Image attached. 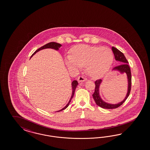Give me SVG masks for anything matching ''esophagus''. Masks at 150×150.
I'll use <instances>...</instances> for the list:
<instances>
[{
    "instance_id": "esophagus-1",
    "label": "esophagus",
    "mask_w": 150,
    "mask_h": 150,
    "mask_svg": "<svg viewBox=\"0 0 150 150\" xmlns=\"http://www.w3.org/2000/svg\"><path fill=\"white\" fill-rule=\"evenodd\" d=\"M77 80L79 82H83L86 81L87 80L86 78L83 77V76H79L77 79Z\"/></svg>"
}]
</instances>
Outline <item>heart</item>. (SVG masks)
Instances as JSON below:
<instances>
[{
    "label": "heart",
    "mask_w": 150,
    "mask_h": 150,
    "mask_svg": "<svg viewBox=\"0 0 150 150\" xmlns=\"http://www.w3.org/2000/svg\"><path fill=\"white\" fill-rule=\"evenodd\" d=\"M65 60L69 69L79 71L86 66L87 73L91 77L100 78L111 68L114 54L108 47L79 45L73 48L71 55L67 56Z\"/></svg>",
    "instance_id": "b5f03b06"
}]
</instances>
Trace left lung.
I'll list each match as a JSON object with an SVG mask.
<instances>
[{
    "label": "left lung",
    "instance_id": "8db88e82",
    "mask_svg": "<svg viewBox=\"0 0 150 150\" xmlns=\"http://www.w3.org/2000/svg\"><path fill=\"white\" fill-rule=\"evenodd\" d=\"M112 51L113 52L115 59L116 61H118L119 62L120 65L114 67L112 71H119L121 74H125L127 79V93L125 98L121 102H119L117 104H111L107 102H105L103 100H102L100 95V86L102 82V80L99 79L95 81V92L92 95L93 98L95 101L96 105L100 107L105 108V109H114L117 108L123 104V103L127 100V97H129L130 90H131V86H132V74H131V70L130 68L128 65V62L126 59L125 57L122 52H121L119 50H118L117 48L112 47Z\"/></svg>",
    "mask_w": 150,
    "mask_h": 150
}]
</instances>
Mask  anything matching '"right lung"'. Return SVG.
I'll use <instances>...</instances> for the list:
<instances>
[{"label":"right lung","instance_id":"right-lung-1","mask_svg":"<svg viewBox=\"0 0 150 150\" xmlns=\"http://www.w3.org/2000/svg\"><path fill=\"white\" fill-rule=\"evenodd\" d=\"M61 46H62V45H61L60 44L58 43H56V42H54L48 43L46 44L45 45H43V46H42V47H41V48H40L39 49H38L37 50H36V51L33 53V54L31 55V58L32 57V56H33V55H34L37 52H38V51H40V50H44V49H47V48H51V49H53V50H59V48H60V47ZM77 85H78V82H77L76 80H74V81L72 82V83H71L72 91H72V95H71V97L67 105H66V106H65V107H64L63 108H62V109L59 110H58V112H60V111L63 110L64 109H66V108L68 107L69 105V103H70V102H71V99L73 98V96L74 95V93H75V89H76V87H77Z\"/></svg>","mask_w":150,"mask_h":150}]
</instances>
